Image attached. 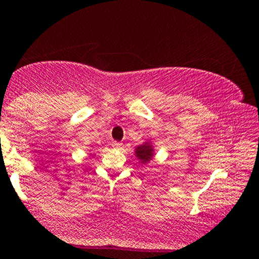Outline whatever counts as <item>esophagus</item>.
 Wrapping results in <instances>:
<instances>
[{
  "instance_id": "34e87169",
  "label": "esophagus",
  "mask_w": 259,
  "mask_h": 259,
  "mask_svg": "<svg viewBox=\"0 0 259 259\" xmlns=\"http://www.w3.org/2000/svg\"><path fill=\"white\" fill-rule=\"evenodd\" d=\"M113 147L115 148V150H121V148H123L124 146H123V144H121V142H113Z\"/></svg>"
}]
</instances>
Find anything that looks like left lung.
<instances>
[{"mask_svg": "<svg viewBox=\"0 0 259 259\" xmlns=\"http://www.w3.org/2000/svg\"><path fill=\"white\" fill-rule=\"evenodd\" d=\"M136 156H138V158L141 160V163H147L148 160L152 159L153 157V148L152 146L150 145V142H146V144L141 145V146H139L136 148L135 151Z\"/></svg>", "mask_w": 259, "mask_h": 259, "instance_id": "1", "label": "left lung"}]
</instances>
